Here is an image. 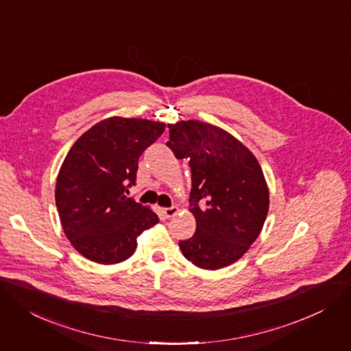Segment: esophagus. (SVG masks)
<instances>
[{
  "mask_svg": "<svg viewBox=\"0 0 351 351\" xmlns=\"http://www.w3.org/2000/svg\"><path fill=\"white\" fill-rule=\"evenodd\" d=\"M178 211H179V208H178L176 206H172V207H167V208H164V214H165V217H168V218H171V217H173L175 214H178Z\"/></svg>",
  "mask_w": 351,
  "mask_h": 351,
  "instance_id": "esophagus-1",
  "label": "esophagus"
}]
</instances>
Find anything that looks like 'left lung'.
<instances>
[{"label":"left lung","mask_w":351,"mask_h":351,"mask_svg":"<svg viewBox=\"0 0 351 351\" xmlns=\"http://www.w3.org/2000/svg\"><path fill=\"white\" fill-rule=\"evenodd\" d=\"M167 145L192 171L190 211L196 232L180 241L183 256L206 270L241 259L263 228L269 189L254 155L234 136L199 120L168 124Z\"/></svg>","instance_id":"1"}]
</instances>
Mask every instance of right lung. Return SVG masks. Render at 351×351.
Returning <instances> with one entry per match:
<instances>
[{
	"mask_svg": "<svg viewBox=\"0 0 351 351\" xmlns=\"http://www.w3.org/2000/svg\"><path fill=\"white\" fill-rule=\"evenodd\" d=\"M165 123L109 117L69 151L56 183L64 234L84 258L101 265L129 259L137 237L158 224L148 207L125 197L136 184L138 158L165 132Z\"/></svg>",
	"mask_w": 351,
	"mask_h": 351,
	"instance_id": "obj_1",
	"label": "right lung"
}]
</instances>
